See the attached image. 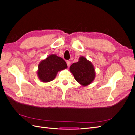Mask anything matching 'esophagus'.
Returning a JSON list of instances; mask_svg holds the SVG:
<instances>
[{"instance_id": "esophagus-1", "label": "esophagus", "mask_w": 135, "mask_h": 135, "mask_svg": "<svg viewBox=\"0 0 135 135\" xmlns=\"http://www.w3.org/2000/svg\"><path fill=\"white\" fill-rule=\"evenodd\" d=\"M66 64H67V65H68V67H69L70 66V64H71V62L70 61H66Z\"/></svg>"}]
</instances>
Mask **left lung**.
I'll return each instance as SVG.
<instances>
[{"instance_id": "left-lung-1", "label": "left lung", "mask_w": 135, "mask_h": 135, "mask_svg": "<svg viewBox=\"0 0 135 135\" xmlns=\"http://www.w3.org/2000/svg\"><path fill=\"white\" fill-rule=\"evenodd\" d=\"M70 70L78 82L83 85L90 84L95 77L92 64L84 57H80L78 62L73 63L70 67Z\"/></svg>"}]
</instances>
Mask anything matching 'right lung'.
Segmentation results:
<instances>
[{
    "label": "right lung",
    "instance_id": "right-lung-1",
    "mask_svg": "<svg viewBox=\"0 0 135 135\" xmlns=\"http://www.w3.org/2000/svg\"><path fill=\"white\" fill-rule=\"evenodd\" d=\"M67 67L64 60L55 55H51L39 64L37 72L39 78L43 82H49L55 79L59 71Z\"/></svg>",
    "mask_w": 135,
    "mask_h": 135
}]
</instances>
